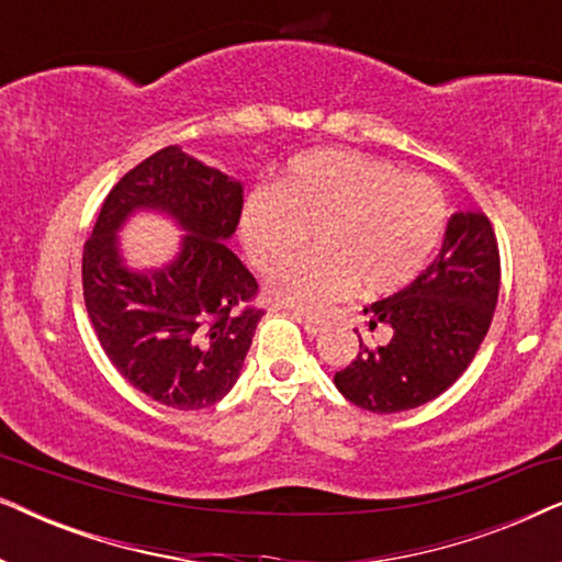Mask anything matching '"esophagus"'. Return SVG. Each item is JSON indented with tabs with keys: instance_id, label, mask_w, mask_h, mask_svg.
I'll return each instance as SVG.
<instances>
[{
	"instance_id": "esophagus-1",
	"label": "esophagus",
	"mask_w": 562,
	"mask_h": 562,
	"mask_svg": "<svg viewBox=\"0 0 562 562\" xmlns=\"http://www.w3.org/2000/svg\"><path fill=\"white\" fill-rule=\"evenodd\" d=\"M294 319L302 322L304 329H306V333H310V335H317V333H322V329H325V319L310 317V314H304V312H294Z\"/></svg>"
}]
</instances>
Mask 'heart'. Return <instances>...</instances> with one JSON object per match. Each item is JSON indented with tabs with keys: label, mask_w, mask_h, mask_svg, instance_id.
Instances as JSON below:
<instances>
[{
	"label": "heart",
	"mask_w": 562,
	"mask_h": 562,
	"mask_svg": "<svg viewBox=\"0 0 562 562\" xmlns=\"http://www.w3.org/2000/svg\"><path fill=\"white\" fill-rule=\"evenodd\" d=\"M448 206L427 176H404L391 160L356 150H314L289 164L276 189H256L240 212L245 256L273 271L268 296L322 310L356 286L391 296L417 281L442 237Z\"/></svg>",
	"instance_id": "heart-1"
}]
</instances>
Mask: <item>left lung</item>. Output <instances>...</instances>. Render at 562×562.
<instances>
[{
	"instance_id": "1",
	"label": "left lung",
	"mask_w": 562,
	"mask_h": 562,
	"mask_svg": "<svg viewBox=\"0 0 562 562\" xmlns=\"http://www.w3.org/2000/svg\"><path fill=\"white\" fill-rule=\"evenodd\" d=\"M502 263L494 227L483 212H456L442 248L417 281L366 306L368 329L389 340L360 352L335 373V386L360 409L406 412L456 383L479 352L494 319Z\"/></svg>"
}]
</instances>
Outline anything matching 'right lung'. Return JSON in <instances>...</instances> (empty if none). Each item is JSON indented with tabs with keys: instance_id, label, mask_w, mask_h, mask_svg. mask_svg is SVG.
Returning <instances> with one entry per match:
<instances>
[{
	"instance_id": "right-lung-1",
	"label": "right lung",
	"mask_w": 562,
	"mask_h": 562,
	"mask_svg": "<svg viewBox=\"0 0 562 562\" xmlns=\"http://www.w3.org/2000/svg\"><path fill=\"white\" fill-rule=\"evenodd\" d=\"M137 211L166 213L188 233L171 265L133 272L119 229ZM243 183L179 145L153 153L106 194L83 245V302L112 366L173 409H204L240 379L263 312L252 273L227 248Z\"/></svg>"
}]
</instances>
